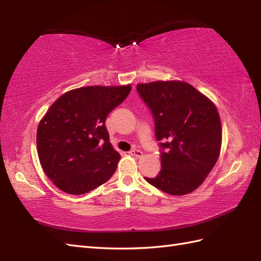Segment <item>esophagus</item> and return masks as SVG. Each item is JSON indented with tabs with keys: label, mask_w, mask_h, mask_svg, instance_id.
Here are the masks:
<instances>
[{
	"label": "esophagus",
	"mask_w": 261,
	"mask_h": 261,
	"mask_svg": "<svg viewBox=\"0 0 261 261\" xmlns=\"http://www.w3.org/2000/svg\"><path fill=\"white\" fill-rule=\"evenodd\" d=\"M129 153L131 154V156L137 157V158H141L143 156V152L141 150H139V149H132V150L129 151Z\"/></svg>",
	"instance_id": "obj_1"
}]
</instances>
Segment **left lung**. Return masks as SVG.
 Listing matches in <instances>:
<instances>
[{
	"instance_id": "left-lung-1",
	"label": "left lung",
	"mask_w": 261,
	"mask_h": 261,
	"mask_svg": "<svg viewBox=\"0 0 261 261\" xmlns=\"http://www.w3.org/2000/svg\"><path fill=\"white\" fill-rule=\"evenodd\" d=\"M154 119L162 169L145 179L170 195H186L202 184L218 162L222 127L214 103L185 82L138 84Z\"/></svg>"
}]
</instances>
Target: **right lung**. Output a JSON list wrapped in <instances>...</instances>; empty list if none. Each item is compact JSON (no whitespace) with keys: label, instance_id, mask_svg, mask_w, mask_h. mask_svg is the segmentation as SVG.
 I'll return each mask as SVG.
<instances>
[{"label":"right lung","instance_id":"add662e5","mask_svg":"<svg viewBox=\"0 0 261 261\" xmlns=\"http://www.w3.org/2000/svg\"><path fill=\"white\" fill-rule=\"evenodd\" d=\"M131 91L125 86H86L55 102L38 125L37 149L45 174L60 190L81 195L108 181L120 160L105 120Z\"/></svg>","mask_w":261,"mask_h":261}]
</instances>
